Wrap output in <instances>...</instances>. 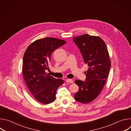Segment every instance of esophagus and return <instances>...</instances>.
<instances>
[{
    "label": "esophagus",
    "instance_id": "obj_1",
    "mask_svg": "<svg viewBox=\"0 0 131 131\" xmlns=\"http://www.w3.org/2000/svg\"><path fill=\"white\" fill-rule=\"evenodd\" d=\"M66 82H68V83H73V81L72 79H67L66 80Z\"/></svg>",
    "mask_w": 131,
    "mask_h": 131
}]
</instances>
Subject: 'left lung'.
Returning <instances> with one entry per match:
<instances>
[{"label": "left lung", "mask_w": 131, "mask_h": 131, "mask_svg": "<svg viewBox=\"0 0 131 131\" xmlns=\"http://www.w3.org/2000/svg\"><path fill=\"white\" fill-rule=\"evenodd\" d=\"M73 41L89 66L85 81H74L79 86L74 99L82 104L89 103L98 97L106 83L111 66L109 53L105 42L99 36L84 34L73 37Z\"/></svg>", "instance_id": "obj_1"}]
</instances>
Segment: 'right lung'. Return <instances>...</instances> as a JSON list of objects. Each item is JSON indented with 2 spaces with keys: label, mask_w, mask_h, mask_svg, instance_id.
I'll use <instances>...</instances> for the list:
<instances>
[{
  "label": "right lung",
  "mask_w": 131,
  "mask_h": 131,
  "mask_svg": "<svg viewBox=\"0 0 131 131\" xmlns=\"http://www.w3.org/2000/svg\"><path fill=\"white\" fill-rule=\"evenodd\" d=\"M66 43L53 37L38 39L26 49L23 57L22 72L25 83L34 98L44 104L53 102L57 89L64 83L46 72L52 53Z\"/></svg>",
  "instance_id": "add662e5"
}]
</instances>
